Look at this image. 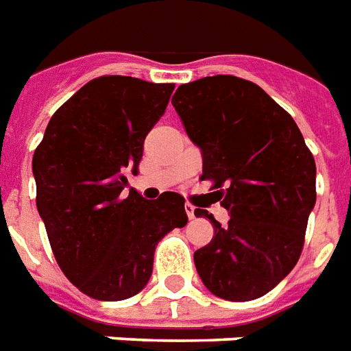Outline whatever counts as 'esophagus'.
Segmentation results:
<instances>
[{"label": "esophagus", "instance_id": "34e87169", "mask_svg": "<svg viewBox=\"0 0 351 351\" xmlns=\"http://www.w3.org/2000/svg\"><path fill=\"white\" fill-rule=\"evenodd\" d=\"M186 213H187V217L189 219H195V206L193 204H189V202H186Z\"/></svg>", "mask_w": 351, "mask_h": 351}]
</instances>
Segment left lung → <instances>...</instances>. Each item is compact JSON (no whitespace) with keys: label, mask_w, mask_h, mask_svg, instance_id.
Segmentation results:
<instances>
[{"label":"left lung","mask_w":351,"mask_h":351,"mask_svg":"<svg viewBox=\"0 0 351 351\" xmlns=\"http://www.w3.org/2000/svg\"><path fill=\"white\" fill-rule=\"evenodd\" d=\"M202 152V180L230 221L193 254L200 280L230 302L256 300L293 271L317 200V165L300 128L258 84L215 75L178 86L171 99Z\"/></svg>","instance_id":"left-lung-1"}]
</instances>
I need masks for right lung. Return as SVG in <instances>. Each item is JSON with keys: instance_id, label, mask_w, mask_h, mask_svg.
<instances>
[{"instance_id": "right-lung-1", "label": "right lung", "mask_w": 351, "mask_h": 351, "mask_svg": "<svg viewBox=\"0 0 351 351\" xmlns=\"http://www.w3.org/2000/svg\"><path fill=\"white\" fill-rule=\"evenodd\" d=\"M175 84L104 75L58 108L33 156L36 208L58 267L95 300L117 302L145 287L158 241L184 228V197L127 191L143 141L164 116Z\"/></svg>"}]
</instances>
